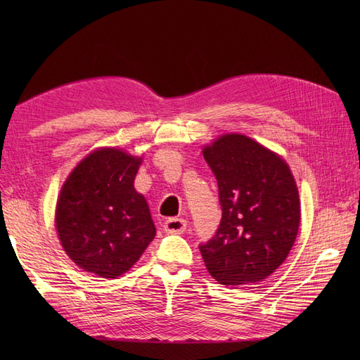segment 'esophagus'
Masks as SVG:
<instances>
[{
    "label": "esophagus",
    "mask_w": 360,
    "mask_h": 360,
    "mask_svg": "<svg viewBox=\"0 0 360 360\" xmlns=\"http://www.w3.org/2000/svg\"><path fill=\"white\" fill-rule=\"evenodd\" d=\"M186 225L188 222L184 219H180V217H171V219H168L165 225H163V228H165V231L169 234H183L186 231Z\"/></svg>",
    "instance_id": "34e87169"
}]
</instances>
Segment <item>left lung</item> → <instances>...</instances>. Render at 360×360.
<instances>
[{"label":"left lung","mask_w":360,"mask_h":360,"mask_svg":"<svg viewBox=\"0 0 360 360\" xmlns=\"http://www.w3.org/2000/svg\"><path fill=\"white\" fill-rule=\"evenodd\" d=\"M222 219L200 245L209 274L222 285H250L284 263L296 240L300 201L287 163L243 135H222L205 147Z\"/></svg>","instance_id":"obj_1"}]
</instances>
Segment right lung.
<instances>
[{
	"instance_id": "right-lung-1",
	"label": "right lung",
	"mask_w": 360,
	"mask_h": 360,
	"mask_svg": "<svg viewBox=\"0 0 360 360\" xmlns=\"http://www.w3.org/2000/svg\"><path fill=\"white\" fill-rule=\"evenodd\" d=\"M141 159L117 148L93 151L64 183L56 224L66 254L85 271L117 278L156 236L148 205L134 188Z\"/></svg>"
}]
</instances>
